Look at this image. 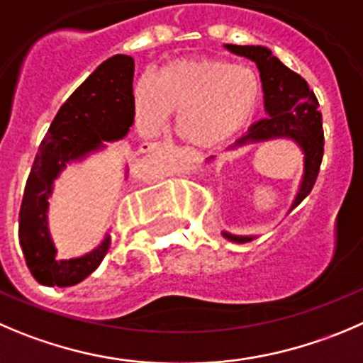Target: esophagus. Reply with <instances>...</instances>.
<instances>
[{"instance_id": "esophagus-1", "label": "esophagus", "mask_w": 363, "mask_h": 363, "mask_svg": "<svg viewBox=\"0 0 363 363\" xmlns=\"http://www.w3.org/2000/svg\"><path fill=\"white\" fill-rule=\"evenodd\" d=\"M155 147H157V144H151V143L140 144V151H153Z\"/></svg>"}]
</instances>
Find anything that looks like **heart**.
<instances>
[{"mask_svg": "<svg viewBox=\"0 0 363 363\" xmlns=\"http://www.w3.org/2000/svg\"><path fill=\"white\" fill-rule=\"evenodd\" d=\"M257 72L217 58L179 60L143 78L135 87V113L140 130L157 132L176 116V135L187 146L206 150L230 139L250 123L260 103Z\"/></svg>", "mask_w": 363, "mask_h": 363, "instance_id": "obj_1", "label": "heart"}]
</instances>
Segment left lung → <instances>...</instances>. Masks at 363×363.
Returning a JSON list of instances; mask_svg holds the SVG:
<instances>
[{
    "label": "left lung",
    "mask_w": 363,
    "mask_h": 363,
    "mask_svg": "<svg viewBox=\"0 0 363 363\" xmlns=\"http://www.w3.org/2000/svg\"><path fill=\"white\" fill-rule=\"evenodd\" d=\"M224 48L257 64L260 71L262 89H264V106L267 112V117L255 123L246 135L240 137L230 150L272 139H289L298 144L305 155L303 157L305 167H303L298 194L292 203L294 208L313 189L323 160L324 132L319 101L301 76L291 71L287 65H283L267 48L237 46V44H224ZM212 158L210 157V160ZM220 235L237 244L250 242L255 239L251 235H231L228 231H220Z\"/></svg>",
    "instance_id": "1"
}]
</instances>
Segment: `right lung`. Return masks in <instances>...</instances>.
<instances>
[{"instance_id":"obj_1","label":"right lung","mask_w":363,"mask_h":363,"mask_svg":"<svg viewBox=\"0 0 363 363\" xmlns=\"http://www.w3.org/2000/svg\"><path fill=\"white\" fill-rule=\"evenodd\" d=\"M133 58L113 55L76 89L55 116L24 187L19 212V244L33 278L46 287H71L99 267L110 237L78 258H57L48 228L55 179L67 164L84 160L105 143L123 139L133 124Z\"/></svg>"}]
</instances>
